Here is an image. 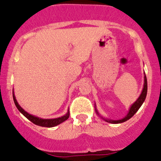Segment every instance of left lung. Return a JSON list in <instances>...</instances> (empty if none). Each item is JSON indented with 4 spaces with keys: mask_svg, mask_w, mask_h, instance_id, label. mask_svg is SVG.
<instances>
[{
    "mask_svg": "<svg viewBox=\"0 0 161 161\" xmlns=\"http://www.w3.org/2000/svg\"><path fill=\"white\" fill-rule=\"evenodd\" d=\"M147 76H144V85H143V89H142V92H141L140 96H139V98L137 99L136 102L133 103L132 105L131 106L130 109H129V113L127 114L125 117L122 119H120V120H111V119H106V118H103V117H101L103 120L107 121V122H110L111 124H118V123H122L125 122V121H128L129 119H130L131 117L138 111V110L140 108V107L142 106V104L143 103V102L145 101V99L147 97ZM96 112H97V114L100 116V114L98 113L97 111V108H95Z\"/></svg>",
    "mask_w": 161,
    "mask_h": 161,
    "instance_id": "1",
    "label": "left lung"
}]
</instances>
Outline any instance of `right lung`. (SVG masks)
Masks as SVG:
<instances>
[{"mask_svg":"<svg viewBox=\"0 0 161 161\" xmlns=\"http://www.w3.org/2000/svg\"><path fill=\"white\" fill-rule=\"evenodd\" d=\"M13 100H14V104H15L16 108H18L19 111L24 115L26 118H28L30 121H32L33 124L39 126H42V127H47V128H51V127H54V126L58 125L61 124V123L64 122V121L68 119L69 118V110L68 111L67 114L65 115L62 117H60V118H53V119H43V118H38V117H36L34 115L30 114H29L28 112H26L25 111H24L22 108L20 107V105L18 103L17 100H16L15 97H14V92H13Z\"/></svg>","mask_w":161,"mask_h":161,"instance_id":"obj_1","label":"right lung"}]
</instances>
